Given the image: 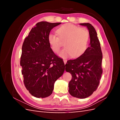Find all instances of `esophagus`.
<instances>
[{
	"mask_svg": "<svg viewBox=\"0 0 120 120\" xmlns=\"http://www.w3.org/2000/svg\"><path fill=\"white\" fill-rule=\"evenodd\" d=\"M63 61H64V64H66L67 63V60H63Z\"/></svg>",
	"mask_w": 120,
	"mask_h": 120,
	"instance_id": "obj_1",
	"label": "esophagus"
}]
</instances>
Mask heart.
Segmentation results:
<instances>
[{"instance_id":"1","label":"heart","mask_w":120,"mask_h":120,"mask_svg":"<svg viewBox=\"0 0 120 120\" xmlns=\"http://www.w3.org/2000/svg\"><path fill=\"white\" fill-rule=\"evenodd\" d=\"M56 34L50 33L48 35V41L53 52L58 53L64 41L66 46L60 52L61 57L71 56L74 58L81 56L85 52L89 40V32L85 28H81L71 23H66L57 30Z\"/></svg>"}]
</instances>
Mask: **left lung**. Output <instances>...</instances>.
<instances>
[{
	"instance_id": "left-lung-1",
	"label": "left lung",
	"mask_w": 120,
	"mask_h": 120,
	"mask_svg": "<svg viewBox=\"0 0 120 120\" xmlns=\"http://www.w3.org/2000/svg\"><path fill=\"white\" fill-rule=\"evenodd\" d=\"M88 27L90 38L89 46L81 56L68 60L66 71L72 75L68 92L74 97L85 99L92 95L100 83L103 69L102 52L97 32L91 24L80 23Z\"/></svg>"
}]
</instances>
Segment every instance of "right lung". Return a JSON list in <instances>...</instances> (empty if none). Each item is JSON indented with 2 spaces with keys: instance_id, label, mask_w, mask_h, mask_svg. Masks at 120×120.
I'll list each match as a JSON object with an SVG mask.
<instances>
[{
  "instance_id": "1",
  "label": "right lung",
  "mask_w": 120,
  "mask_h": 120,
  "mask_svg": "<svg viewBox=\"0 0 120 120\" xmlns=\"http://www.w3.org/2000/svg\"><path fill=\"white\" fill-rule=\"evenodd\" d=\"M60 23L38 22L23 41L21 73L25 88L35 97L44 98L51 95L54 82L64 71L63 60L54 54L48 41L50 30Z\"/></svg>"
}]
</instances>
